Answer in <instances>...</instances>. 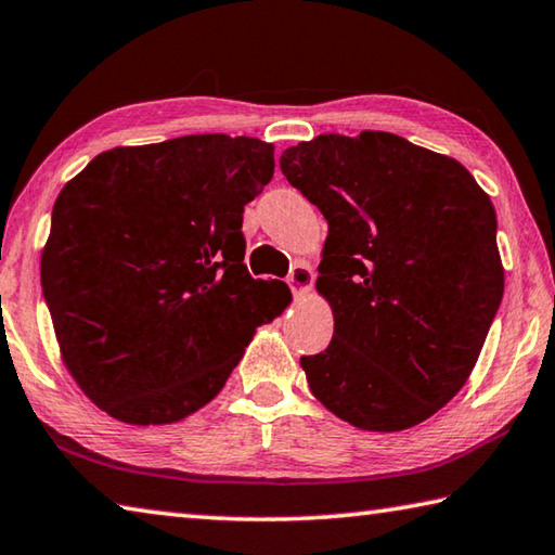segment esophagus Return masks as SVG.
Returning <instances> with one entry per match:
<instances>
[{
  "instance_id": "obj_1",
  "label": "esophagus",
  "mask_w": 555,
  "mask_h": 555,
  "mask_svg": "<svg viewBox=\"0 0 555 555\" xmlns=\"http://www.w3.org/2000/svg\"><path fill=\"white\" fill-rule=\"evenodd\" d=\"M312 281H315V274H312V269L306 264V261H298V264L291 269L288 286H291V291H294V296L310 294Z\"/></svg>"
}]
</instances>
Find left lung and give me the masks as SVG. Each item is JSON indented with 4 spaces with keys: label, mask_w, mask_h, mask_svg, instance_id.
Returning a JSON list of instances; mask_svg holds the SVG:
<instances>
[{
    "label": "left lung",
    "mask_w": 555,
    "mask_h": 555,
    "mask_svg": "<svg viewBox=\"0 0 555 555\" xmlns=\"http://www.w3.org/2000/svg\"><path fill=\"white\" fill-rule=\"evenodd\" d=\"M281 172L327 220L315 286L335 335L300 357L312 396L359 429L420 425L468 380L505 291L490 196L383 130L298 143Z\"/></svg>",
    "instance_id": "1"
}]
</instances>
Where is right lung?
<instances>
[{
  "instance_id": "obj_1",
  "label": "right lung",
  "mask_w": 555,
  "mask_h": 555,
  "mask_svg": "<svg viewBox=\"0 0 555 555\" xmlns=\"http://www.w3.org/2000/svg\"><path fill=\"white\" fill-rule=\"evenodd\" d=\"M271 177L274 145L206 133L106 150L60 191L40 284L67 371L106 415H194L291 304L243 264L245 206Z\"/></svg>"
}]
</instances>
